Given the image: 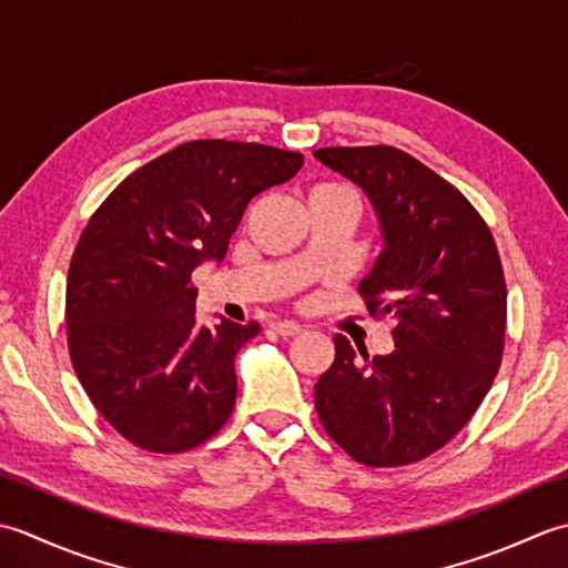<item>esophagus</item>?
I'll use <instances>...</instances> for the list:
<instances>
[{"label":"esophagus","mask_w":568,"mask_h":568,"mask_svg":"<svg viewBox=\"0 0 568 568\" xmlns=\"http://www.w3.org/2000/svg\"><path fill=\"white\" fill-rule=\"evenodd\" d=\"M272 328L280 333V335H296V333H301L304 328L298 326V323H294V321H276V323H272Z\"/></svg>","instance_id":"1"}]
</instances>
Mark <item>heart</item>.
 <instances>
[{"label": "heart", "instance_id": "1", "mask_svg": "<svg viewBox=\"0 0 568 568\" xmlns=\"http://www.w3.org/2000/svg\"><path fill=\"white\" fill-rule=\"evenodd\" d=\"M308 201H351L353 199V191L348 186H343V183H333V181H321L316 186L308 189Z\"/></svg>", "mask_w": 568, "mask_h": 568}]
</instances>
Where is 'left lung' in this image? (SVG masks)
I'll return each mask as SVG.
<instances>
[{
  "label": "left lung",
  "instance_id": "obj_1",
  "mask_svg": "<svg viewBox=\"0 0 568 568\" xmlns=\"http://www.w3.org/2000/svg\"><path fill=\"white\" fill-rule=\"evenodd\" d=\"M314 156L363 189L385 247L357 284L369 314L395 316V351L335 335L316 382L323 429L357 463L407 466L446 446L488 395L503 361L507 292L495 240L466 195L395 146Z\"/></svg>",
  "mask_w": 568,
  "mask_h": 568
}]
</instances>
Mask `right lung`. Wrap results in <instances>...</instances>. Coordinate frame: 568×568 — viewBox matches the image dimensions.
<instances>
[{"mask_svg":"<svg viewBox=\"0 0 568 568\" xmlns=\"http://www.w3.org/2000/svg\"><path fill=\"white\" fill-rule=\"evenodd\" d=\"M301 164L264 144L186 142L126 176L90 217L68 270V351L126 442L181 454L227 422L235 355L260 323L201 326L191 274L223 262L247 203Z\"/></svg>","mask_w":568,"mask_h":568,"instance_id":"obj_1","label":"right lung"}]
</instances>
